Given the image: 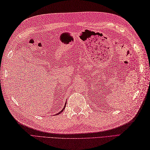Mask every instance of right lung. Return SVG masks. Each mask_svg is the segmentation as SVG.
<instances>
[{
	"instance_id": "add662e5",
	"label": "right lung",
	"mask_w": 150,
	"mask_h": 150,
	"mask_svg": "<svg viewBox=\"0 0 150 150\" xmlns=\"http://www.w3.org/2000/svg\"><path fill=\"white\" fill-rule=\"evenodd\" d=\"M66 103H65V105H66ZM65 105H64V108L62 109V111H60L59 112H58V113H57V114H56V115H58V114H60V113H61L62 112V111H64V109H65Z\"/></svg>"
}]
</instances>
